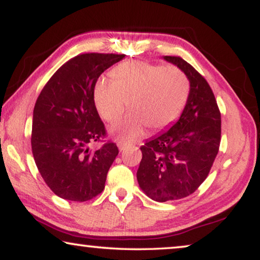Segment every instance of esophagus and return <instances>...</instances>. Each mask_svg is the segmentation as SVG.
Segmentation results:
<instances>
[{
    "instance_id": "1",
    "label": "esophagus",
    "mask_w": 260,
    "mask_h": 260,
    "mask_svg": "<svg viewBox=\"0 0 260 260\" xmlns=\"http://www.w3.org/2000/svg\"><path fill=\"white\" fill-rule=\"evenodd\" d=\"M118 147H119V150H120V152H122V150L125 149V145H123L122 142H118Z\"/></svg>"
}]
</instances>
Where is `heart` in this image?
Segmentation results:
<instances>
[{"label": "heart", "mask_w": 260, "mask_h": 260, "mask_svg": "<svg viewBox=\"0 0 260 260\" xmlns=\"http://www.w3.org/2000/svg\"><path fill=\"white\" fill-rule=\"evenodd\" d=\"M111 80L96 81L93 100L105 121L117 122L127 103L133 113L111 128L119 142L132 143L150 127L162 131L172 126L183 112L190 94V80L183 70L147 61L119 64L111 72Z\"/></svg>", "instance_id": "1"}]
</instances>
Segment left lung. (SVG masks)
Listing matches in <instances>:
<instances>
[{
    "mask_svg": "<svg viewBox=\"0 0 260 260\" xmlns=\"http://www.w3.org/2000/svg\"><path fill=\"white\" fill-rule=\"evenodd\" d=\"M185 72L190 94L180 119L140 147L137 179L156 202L191 195L209 175L220 143V112L214 92L202 75L181 57L165 56Z\"/></svg>",
    "mask_w": 260,
    "mask_h": 260,
    "instance_id": "1",
    "label": "left lung"
}]
</instances>
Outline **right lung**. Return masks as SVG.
Segmentation results:
<instances>
[{
  "label": "right lung",
  "instance_id": "obj_1",
  "mask_svg": "<svg viewBox=\"0 0 260 260\" xmlns=\"http://www.w3.org/2000/svg\"><path fill=\"white\" fill-rule=\"evenodd\" d=\"M125 55L81 53L53 73L34 108L31 149L42 177L61 199L86 202L105 188L119 154L107 141L92 152L88 143L106 137L93 100L100 75Z\"/></svg>",
  "mask_w": 260,
  "mask_h": 260
}]
</instances>
